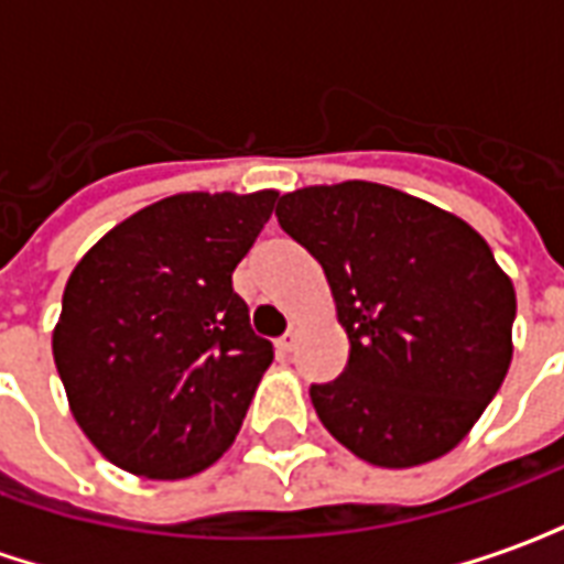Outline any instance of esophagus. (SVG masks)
<instances>
[{
  "label": "esophagus",
  "instance_id": "obj_1",
  "mask_svg": "<svg viewBox=\"0 0 564 564\" xmlns=\"http://www.w3.org/2000/svg\"><path fill=\"white\" fill-rule=\"evenodd\" d=\"M295 341H299V326H290V329H286V335H283L281 341H278V347H281L283 354H293Z\"/></svg>",
  "mask_w": 564,
  "mask_h": 564
}]
</instances>
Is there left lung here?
<instances>
[{"instance_id": "1", "label": "left lung", "mask_w": 564, "mask_h": 564, "mask_svg": "<svg viewBox=\"0 0 564 564\" xmlns=\"http://www.w3.org/2000/svg\"><path fill=\"white\" fill-rule=\"evenodd\" d=\"M278 223L317 259L347 368L311 383L319 423L359 459L423 465L459 444L508 375L513 283L459 217L383 184L305 186Z\"/></svg>"}]
</instances>
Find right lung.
<instances>
[{"label": "right lung", "instance_id": "1", "mask_svg": "<svg viewBox=\"0 0 564 564\" xmlns=\"http://www.w3.org/2000/svg\"><path fill=\"white\" fill-rule=\"evenodd\" d=\"M274 189L184 193L141 208L80 259L54 362L72 414L123 471L177 480L220 459L274 350L232 290Z\"/></svg>", "mask_w": 564, "mask_h": 564}]
</instances>
